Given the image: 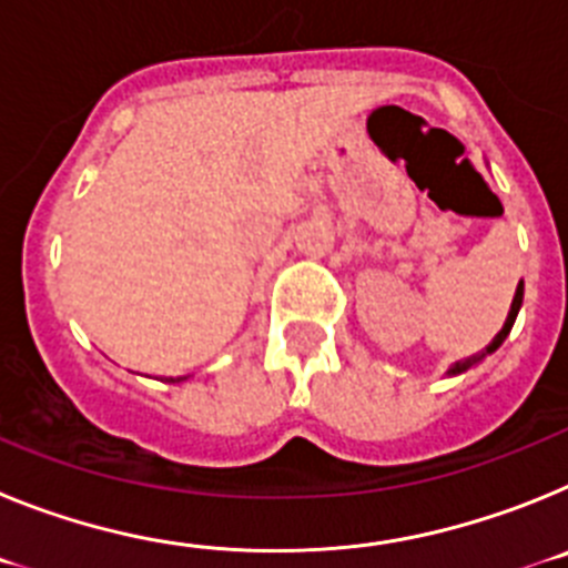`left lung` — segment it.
<instances>
[{
    "label": "left lung",
    "instance_id": "left-lung-1",
    "mask_svg": "<svg viewBox=\"0 0 568 568\" xmlns=\"http://www.w3.org/2000/svg\"><path fill=\"white\" fill-rule=\"evenodd\" d=\"M520 304H524V281H520L518 290H515V298H511L509 315H506V321H504V327H500V333L495 335V338L489 341V346H486V349H480L478 355H469V358H464V361H455V364L449 366V369H446V375H464L466 369H471V366H478L480 361L486 358V355L495 353V349H498V346L504 344V341H506V335L511 333V324H515V318H518Z\"/></svg>",
    "mask_w": 568,
    "mask_h": 568
}]
</instances>
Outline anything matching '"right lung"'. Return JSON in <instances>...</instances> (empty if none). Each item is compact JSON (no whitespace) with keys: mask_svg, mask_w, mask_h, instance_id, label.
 <instances>
[{"mask_svg":"<svg viewBox=\"0 0 568 568\" xmlns=\"http://www.w3.org/2000/svg\"><path fill=\"white\" fill-rule=\"evenodd\" d=\"M182 381H187V378H170V384H182Z\"/></svg>","mask_w":568,"mask_h":568,"instance_id":"right-lung-1","label":"right lung"}]
</instances>
